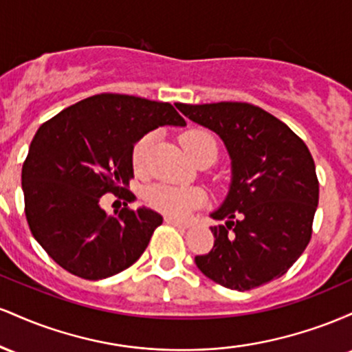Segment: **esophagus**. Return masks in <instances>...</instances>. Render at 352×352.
Here are the masks:
<instances>
[{
    "instance_id": "esophagus-1",
    "label": "esophagus",
    "mask_w": 352,
    "mask_h": 352,
    "mask_svg": "<svg viewBox=\"0 0 352 352\" xmlns=\"http://www.w3.org/2000/svg\"><path fill=\"white\" fill-rule=\"evenodd\" d=\"M165 220V223H168V225H173V227H179V228H187L188 227V221H182V220H177V218H173V217H165L164 218Z\"/></svg>"
}]
</instances>
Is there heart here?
<instances>
[{
	"label": "heart",
	"instance_id": "1",
	"mask_svg": "<svg viewBox=\"0 0 352 352\" xmlns=\"http://www.w3.org/2000/svg\"><path fill=\"white\" fill-rule=\"evenodd\" d=\"M153 134L144 135L139 142L135 144L134 153H132V160H134V167L137 170H144L145 165L148 162L152 147H153ZM180 144L184 151L188 153L190 159L199 153L201 148H205L210 144H215L208 134L201 131H188L180 137ZM145 200L153 208L160 210V212L167 213L170 217L184 218L187 217L193 208L200 207L204 204L205 197L200 190L197 188H184V187H173V185H155V187L148 188L145 193Z\"/></svg>",
	"mask_w": 352,
	"mask_h": 352
}]
</instances>
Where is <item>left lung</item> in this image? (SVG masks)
<instances>
[{
	"label": "left lung",
	"instance_id": "1",
	"mask_svg": "<svg viewBox=\"0 0 352 352\" xmlns=\"http://www.w3.org/2000/svg\"><path fill=\"white\" fill-rule=\"evenodd\" d=\"M223 140L232 160L225 200L210 217L213 248L195 256L205 276L246 292L280 278L309 243L319 199L314 160L280 119L246 102L175 104Z\"/></svg>",
	"mask_w": 352,
	"mask_h": 352
}]
</instances>
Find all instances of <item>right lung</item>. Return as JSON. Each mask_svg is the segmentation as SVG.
Listing matches in <instances>:
<instances>
[{
  "label": "right lung",
  "instance_id": "1",
  "mask_svg": "<svg viewBox=\"0 0 352 352\" xmlns=\"http://www.w3.org/2000/svg\"><path fill=\"white\" fill-rule=\"evenodd\" d=\"M164 125L187 124L168 102L98 94L38 129L23 164L24 210L36 241L59 266L96 281L139 260L162 215L147 207L107 215L100 197L129 192L134 145Z\"/></svg>",
  "mask_w": 352,
  "mask_h": 352
}]
</instances>
